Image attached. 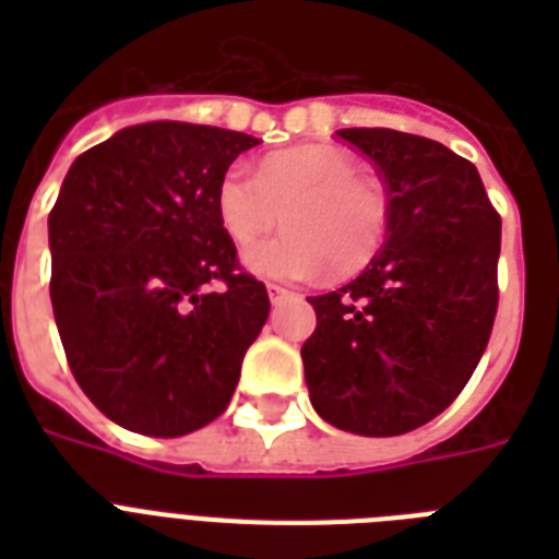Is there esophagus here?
Returning a JSON list of instances; mask_svg holds the SVG:
<instances>
[{
  "instance_id": "obj_1",
  "label": "esophagus",
  "mask_w": 559,
  "mask_h": 559,
  "mask_svg": "<svg viewBox=\"0 0 559 559\" xmlns=\"http://www.w3.org/2000/svg\"><path fill=\"white\" fill-rule=\"evenodd\" d=\"M266 293H270L272 305H278V301H284V298L293 296V293H289L287 287H281V284H270V287H266Z\"/></svg>"
}]
</instances>
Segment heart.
Instances as JSON below:
<instances>
[{"mask_svg":"<svg viewBox=\"0 0 559 559\" xmlns=\"http://www.w3.org/2000/svg\"><path fill=\"white\" fill-rule=\"evenodd\" d=\"M359 159L333 144H305L263 156L252 177L223 174L214 191L219 226L237 246L252 243L278 217L284 231L246 249L263 278L307 281L331 270L350 278L373 261L389 231V202L359 177Z\"/></svg>","mask_w":559,"mask_h":559,"instance_id":"heart-1","label":"heart"}]
</instances>
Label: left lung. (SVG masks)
I'll return each mask as SVG.
<instances>
[{
  "instance_id": "obj_1",
  "label": "left lung",
  "mask_w": 559,
  "mask_h": 559,
  "mask_svg": "<svg viewBox=\"0 0 559 559\" xmlns=\"http://www.w3.org/2000/svg\"><path fill=\"white\" fill-rule=\"evenodd\" d=\"M340 139L373 162L389 231L371 266L313 296L301 345L313 408L345 432H412L476 371L499 307L502 217L473 162L424 135L354 127Z\"/></svg>"
}]
</instances>
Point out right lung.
<instances>
[{
    "instance_id": "obj_1",
    "label": "right lung",
    "mask_w": 559,
    "mask_h": 559,
    "mask_svg": "<svg viewBox=\"0 0 559 559\" xmlns=\"http://www.w3.org/2000/svg\"><path fill=\"white\" fill-rule=\"evenodd\" d=\"M258 139L153 121L81 153L48 214L51 307L83 394L130 432L177 438L226 412L270 296L214 191Z\"/></svg>"
}]
</instances>
